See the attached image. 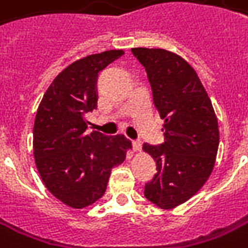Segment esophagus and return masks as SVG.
I'll return each mask as SVG.
<instances>
[{
    "instance_id": "esophagus-1",
    "label": "esophagus",
    "mask_w": 248,
    "mask_h": 248,
    "mask_svg": "<svg viewBox=\"0 0 248 248\" xmlns=\"http://www.w3.org/2000/svg\"><path fill=\"white\" fill-rule=\"evenodd\" d=\"M133 144V148H134V151H141V140H133L132 141Z\"/></svg>"
}]
</instances>
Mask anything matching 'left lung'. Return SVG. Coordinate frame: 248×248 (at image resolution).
I'll return each instance as SVG.
<instances>
[{
    "instance_id": "obj_1",
    "label": "left lung",
    "mask_w": 248,
    "mask_h": 248,
    "mask_svg": "<svg viewBox=\"0 0 248 248\" xmlns=\"http://www.w3.org/2000/svg\"><path fill=\"white\" fill-rule=\"evenodd\" d=\"M132 53L147 71L154 104L165 121V142L142 145L158 170L144 195L160 209H174L213 171L219 144L217 116L198 74L181 56L148 47H133Z\"/></svg>"
}]
</instances>
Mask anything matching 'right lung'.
I'll return each instance as SVG.
<instances>
[{"instance_id": "add662e5", "label": "right lung", "mask_w": 248, "mask_h": 248, "mask_svg": "<svg viewBox=\"0 0 248 248\" xmlns=\"http://www.w3.org/2000/svg\"><path fill=\"white\" fill-rule=\"evenodd\" d=\"M124 50H107L74 62L56 77L39 104L32 148L38 173L52 193L73 209L97 202L111 170L132 148L124 134L88 133L85 115L97 109V75Z\"/></svg>"}]
</instances>
